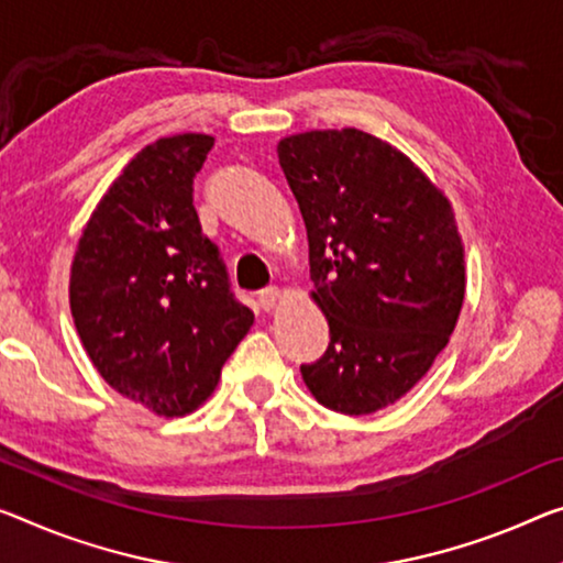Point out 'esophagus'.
Wrapping results in <instances>:
<instances>
[{
  "label": "esophagus",
  "instance_id": "esophagus-1",
  "mask_svg": "<svg viewBox=\"0 0 563 563\" xmlns=\"http://www.w3.org/2000/svg\"><path fill=\"white\" fill-rule=\"evenodd\" d=\"M282 291L276 287H266L262 294H258V307H262L264 311H272L276 307V301H279Z\"/></svg>",
  "mask_w": 563,
  "mask_h": 563
}]
</instances>
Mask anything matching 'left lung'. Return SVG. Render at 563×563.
Masks as SVG:
<instances>
[{
    "instance_id": "8db88e82",
    "label": "left lung",
    "mask_w": 563,
    "mask_h": 563,
    "mask_svg": "<svg viewBox=\"0 0 563 563\" xmlns=\"http://www.w3.org/2000/svg\"><path fill=\"white\" fill-rule=\"evenodd\" d=\"M309 239L327 352L301 365L324 408L369 415L410 393L455 330L465 297L451 201L408 155L357 128L276 145Z\"/></svg>"
}]
</instances>
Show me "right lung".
<instances>
[{
  "label": "right lung",
  "instance_id": "obj_1",
  "mask_svg": "<svg viewBox=\"0 0 563 563\" xmlns=\"http://www.w3.org/2000/svg\"><path fill=\"white\" fill-rule=\"evenodd\" d=\"M211 148L201 133L145 145L100 198L73 258L70 309L92 365L163 418L209 400L254 324L194 206Z\"/></svg>",
  "mask_w": 563,
  "mask_h": 563
}]
</instances>
